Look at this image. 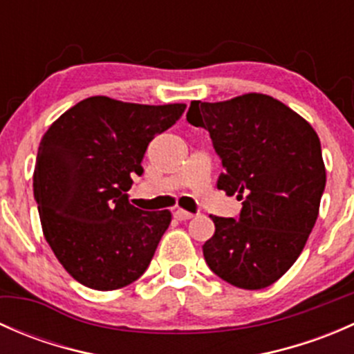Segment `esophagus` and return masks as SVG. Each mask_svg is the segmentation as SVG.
Listing matches in <instances>:
<instances>
[{
  "label": "esophagus",
  "mask_w": 354,
  "mask_h": 354,
  "mask_svg": "<svg viewBox=\"0 0 354 354\" xmlns=\"http://www.w3.org/2000/svg\"><path fill=\"white\" fill-rule=\"evenodd\" d=\"M173 216H174V219H178V221H188L194 217V214L187 212V210H183V209H178V210H174Z\"/></svg>",
  "instance_id": "esophagus-1"
}]
</instances>
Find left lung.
I'll return each mask as SVG.
<instances>
[{
  "label": "left lung",
  "mask_w": 354,
  "mask_h": 354,
  "mask_svg": "<svg viewBox=\"0 0 354 354\" xmlns=\"http://www.w3.org/2000/svg\"><path fill=\"white\" fill-rule=\"evenodd\" d=\"M187 120L212 138L224 169L217 188L243 205L238 219L210 216L207 266L236 288L270 286L296 262L319 216L326 188L319 135L286 104L255 92L194 101Z\"/></svg>",
  "instance_id": "left-lung-1"
}]
</instances>
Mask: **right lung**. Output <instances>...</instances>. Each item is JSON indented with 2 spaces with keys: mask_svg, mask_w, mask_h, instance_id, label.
Returning a JSON list of instances; mask_svg holds the SVG:
<instances>
[{
  "mask_svg": "<svg viewBox=\"0 0 354 354\" xmlns=\"http://www.w3.org/2000/svg\"><path fill=\"white\" fill-rule=\"evenodd\" d=\"M187 106H147L95 95L75 104L42 137L34 198L46 241L84 286L113 291L147 270L171 223L169 210L147 212L128 202L131 174L156 135Z\"/></svg>",
  "mask_w": 354,
  "mask_h": 354,
  "instance_id": "1",
  "label": "right lung"
}]
</instances>
